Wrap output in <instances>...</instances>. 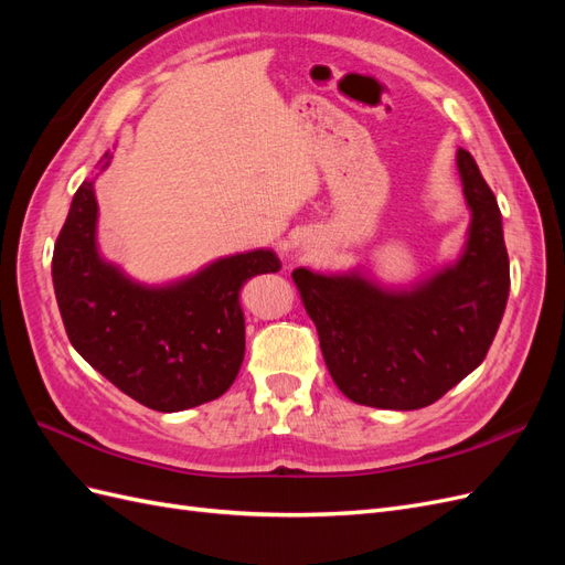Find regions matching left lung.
<instances>
[{"instance_id": "left-lung-1", "label": "left lung", "mask_w": 565, "mask_h": 565, "mask_svg": "<svg viewBox=\"0 0 565 565\" xmlns=\"http://www.w3.org/2000/svg\"><path fill=\"white\" fill-rule=\"evenodd\" d=\"M471 207L461 259L407 292H386L358 276L292 278L316 322L334 384L358 405L419 409L483 363L509 297L502 216L469 150H457Z\"/></svg>"}]
</instances>
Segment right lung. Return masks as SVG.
<instances>
[{"mask_svg": "<svg viewBox=\"0 0 565 565\" xmlns=\"http://www.w3.org/2000/svg\"><path fill=\"white\" fill-rule=\"evenodd\" d=\"M96 198L84 181L58 233L51 276L67 339L129 398L158 413L210 403L245 358L241 289L280 259L256 249L169 287H143L96 252Z\"/></svg>", "mask_w": 565, "mask_h": 565, "instance_id": "right-lung-1", "label": "right lung"}]
</instances>
